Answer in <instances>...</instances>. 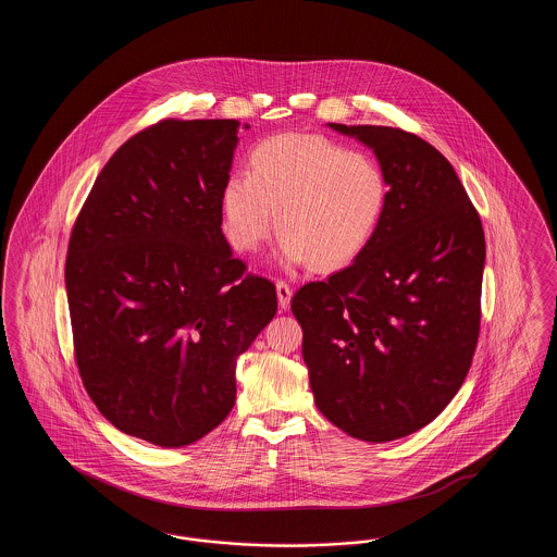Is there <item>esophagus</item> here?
I'll return each mask as SVG.
<instances>
[{"mask_svg": "<svg viewBox=\"0 0 557 557\" xmlns=\"http://www.w3.org/2000/svg\"><path fill=\"white\" fill-rule=\"evenodd\" d=\"M275 290H277V302H280V307L286 311V309L290 307V284H288V282H284V280H277V282H275Z\"/></svg>", "mask_w": 557, "mask_h": 557, "instance_id": "34e87169", "label": "esophagus"}]
</instances>
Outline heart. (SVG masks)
I'll list each match as a JSON object with an SVG mask.
<instances>
[{
  "instance_id": "heart-1",
  "label": "heart",
  "mask_w": 557,
  "mask_h": 557,
  "mask_svg": "<svg viewBox=\"0 0 557 557\" xmlns=\"http://www.w3.org/2000/svg\"><path fill=\"white\" fill-rule=\"evenodd\" d=\"M388 196V175L370 152L345 150L321 135L282 133L252 148L248 175L225 182L223 232L239 252L255 250L275 211L282 259L330 271L370 246Z\"/></svg>"
}]
</instances>
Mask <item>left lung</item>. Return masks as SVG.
Segmentation results:
<instances>
[{"label": "left lung", "instance_id": "left-lung-1", "mask_svg": "<svg viewBox=\"0 0 557 557\" xmlns=\"http://www.w3.org/2000/svg\"><path fill=\"white\" fill-rule=\"evenodd\" d=\"M382 162L391 196L370 246L292 296L319 411L386 443L430 424L461 388L480 334L484 232L455 169L416 133L338 125Z\"/></svg>", "mask_w": 557, "mask_h": 557}]
</instances>
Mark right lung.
<instances>
[{
    "label": "right lung",
    "mask_w": 557,
    "mask_h": 557,
    "mask_svg": "<svg viewBox=\"0 0 557 557\" xmlns=\"http://www.w3.org/2000/svg\"><path fill=\"white\" fill-rule=\"evenodd\" d=\"M238 121L164 119L108 160L69 239L75 361L100 413L186 447L236 403V361L277 311L221 232Z\"/></svg>",
    "instance_id": "obj_1"
}]
</instances>
